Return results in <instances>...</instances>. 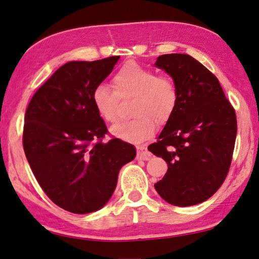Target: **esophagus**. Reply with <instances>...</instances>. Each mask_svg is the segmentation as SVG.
I'll use <instances>...</instances> for the list:
<instances>
[{
  "mask_svg": "<svg viewBox=\"0 0 259 259\" xmlns=\"http://www.w3.org/2000/svg\"><path fill=\"white\" fill-rule=\"evenodd\" d=\"M151 156H152L151 152L148 151L146 147H144V146L137 147V157H138V159L146 161V160H150Z\"/></svg>",
  "mask_w": 259,
  "mask_h": 259,
  "instance_id": "obj_1",
  "label": "esophagus"
}]
</instances>
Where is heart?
Returning <instances> with one entry per match:
<instances>
[{
    "label": "heart",
    "instance_id": "obj_1",
    "mask_svg": "<svg viewBox=\"0 0 259 259\" xmlns=\"http://www.w3.org/2000/svg\"><path fill=\"white\" fill-rule=\"evenodd\" d=\"M113 89L98 84L91 100L98 115L107 123L120 119L121 100L134 98L133 120L112 128V134L128 143H140L156 131V123L164 125L171 119L179 103V91L172 78L157 75L156 72L128 61L113 76Z\"/></svg>",
    "mask_w": 259,
    "mask_h": 259
}]
</instances>
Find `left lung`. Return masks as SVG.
Instances as JSON below:
<instances>
[{
    "label": "left lung",
    "mask_w": 259,
    "mask_h": 259,
    "mask_svg": "<svg viewBox=\"0 0 259 259\" xmlns=\"http://www.w3.org/2000/svg\"><path fill=\"white\" fill-rule=\"evenodd\" d=\"M155 66L174 78L179 103L159 139L148 146L168 164L154 187L170 204H198L212 196L229 174L238 130L235 111L218 78L190 55H162Z\"/></svg>",
    "instance_id": "left-lung-1"
}]
</instances>
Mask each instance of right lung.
Returning <instances> with one entry per match:
<instances>
[{"instance_id":"add662e5","label":"right lung","mask_w":259,"mask_h":259,"mask_svg":"<svg viewBox=\"0 0 259 259\" xmlns=\"http://www.w3.org/2000/svg\"><path fill=\"white\" fill-rule=\"evenodd\" d=\"M120 56L69 61L38 88L26 109L23 146L37 183L52 202L73 213L97 211L116 187L135 146L112 138L91 100Z\"/></svg>"}]
</instances>
